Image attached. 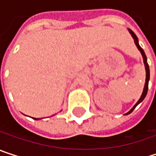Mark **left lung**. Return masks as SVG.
Wrapping results in <instances>:
<instances>
[{"label":"left lung","mask_w":156,"mask_h":156,"mask_svg":"<svg viewBox=\"0 0 156 156\" xmlns=\"http://www.w3.org/2000/svg\"><path fill=\"white\" fill-rule=\"evenodd\" d=\"M128 31H129V33L131 34V36L133 37V39H134V41H135V44H136V46L138 48V50L141 52V54H142V57H143V60H144V68H145V83H144V90H143V93H142V95H141L140 98H139V100L136 102V104L132 108L130 109L126 115H128V114H130L131 112H133V110L136 108V106L138 105V104H140L141 102L144 99V98H145V96H146V94H147V90H148V82H149V79H150V69H149V66H148V63H147V58H146V56H145V54H144V49L140 47V45H139V42H138V39H137V37H136V35L130 30V29H128Z\"/></svg>","instance_id":"obj_1"}]
</instances>
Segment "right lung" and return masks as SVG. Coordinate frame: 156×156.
Listing matches in <instances>:
<instances>
[{"label":"right lung","instance_id":"obj_1","mask_svg":"<svg viewBox=\"0 0 156 156\" xmlns=\"http://www.w3.org/2000/svg\"><path fill=\"white\" fill-rule=\"evenodd\" d=\"M33 119H36V120H38L39 118H34V117H33Z\"/></svg>","mask_w":156,"mask_h":156}]
</instances>
